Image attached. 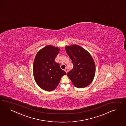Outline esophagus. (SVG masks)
<instances>
[{
	"mask_svg": "<svg viewBox=\"0 0 126 126\" xmlns=\"http://www.w3.org/2000/svg\"><path fill=\"white\" fill-rule=\"evenodd\" d=\"M65 71L66 72V73H67L68 72V69L67 68H65Z\"/></svg>",
	"mask_w": 126,
	"mask_h": 126,
	"instance_id": "1",
	"label": "esophagus"
}]
</instances>
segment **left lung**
Segmentation results:
<instances>
[{
    "mask_svg": "<svg viewBox=\"0 0 126 126\" xmlns=\"http://www.w3.org/2000/svg\"><path fill=\"white\" fill-rule=\"evenodd\" d=\"M65 48L73 64V69L67 73V76L78 88L88 86L95 74V64L91 55L77 45L66 46Z\"/></svg>",
    "mask_w": 126,
    "mask_h": 126,
    "instance_id": "obj_1",
    "label": "left lung"
}]
</instances>
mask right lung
Returning <instances> with one entry per match:
<instances>
[{"mask_svg":"<svg viewBox=\"0 0 126 126\" xmlns=\"http://www.w3.org/2000/svg\"><path fill=\"white\" fill-rule=\"evenodd\" d=\"M59 51V47L48 45L40 50L34 58L33 67L34 80L45 91L54 90L61 77L66 74L55 61Z\"/></svg>","mask_w":126,"mask_h":126,"instance_id":"1","label":"right lung"}]
</instances>
